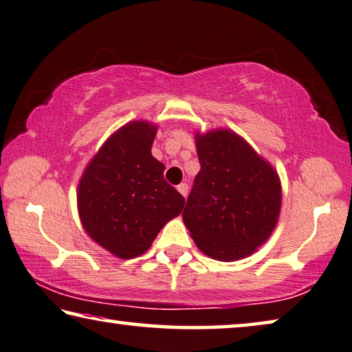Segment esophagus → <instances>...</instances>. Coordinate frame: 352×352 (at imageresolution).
<instances>
[{"instance_id": "obj_1", "label": "esophagus", "mask_w": 352, "mask_h": 352, "mask_svg": "<svg viewBox=\"0 0 352 352\" xmlns=\"http://www.w3.org/2000/svg\"><path fill=\"white\" fill-rule=\"evenodd\" d=\"M177 189H178V192H180L183 197L188 196V185H186V183H180V185L177 186Z\"/></svg>"}]
</instances>
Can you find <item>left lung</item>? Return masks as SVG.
Segmentation results:
<instances>
[{
	"instance_id": "obj_1",
	"label": "left lung",
	"mask_w": 352,
	"mask_h": 352,
	"mask_svg": "<svg viewBox=\"0 0 352 352\" xmlns=\"http://www.w3.org/2000/svg\"><path fill=\"white\" fill-rule=\"evenodd\" d=\"M200 170L183 221L197 248L211 258L239 260L274 230L282 191L276 170L228 130L197 135Z\"/></svg>"
}]
</instances>
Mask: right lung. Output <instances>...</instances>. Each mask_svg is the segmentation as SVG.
I'll return each mask as SVG.
<instances>
[{
    "label": "right lung",
    "instance_id": "add662e5",
    "mask_svg": "<svg viewBox=\"0 0 352 352\" xmlns=\"http://www.w3.org/2000/svg\"><path fill=\"white\" fill-rule=\"evenodd\" d=\"M155 135L148 122L122 126L94 156L78 186L87 235L120 258L146 252L185 206V197L164 180V164L150 152Z\"/></svg>",
    "mask_w": 352,
    "mask_h": 352
}]
</instances>
